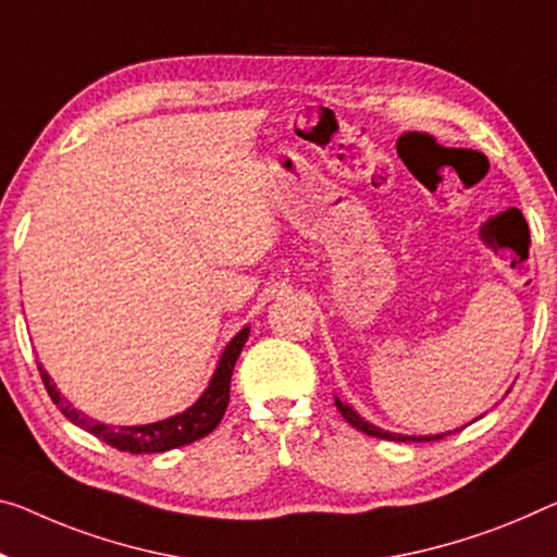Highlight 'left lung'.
Instances as JSON below:
<instances>
[{
  "instance_id": "obj_1",
  "label": "left lung",
  "mask_w": 557,
  "mask_h": 557,
  "mask_svg": "<svg viewBox=\"0 0 557 557\" xmlns=\"http://www.w3.org/2000/svg\"><path fill=\"white\" fill-rule=\"evenodd\" d=\"M336 406L341 410V416L346 418V421L356 428V431H363L366 435H373V438H383V441H438L443 438V435H423V438H413V435H398V433H388V431H381V428L371 425L368 421H363L361 416L356 413L354 408H348L346 404H341V400L336 398Z\"/></svg>"
}]
</instances>
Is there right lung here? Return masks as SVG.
<instances>
[{
    "mask_svg": "<svg viewBox=\"0 0 557 557\" xmlns=\"http://www.w3.org/2000/svg\"><path fill=\"white\" fill-rule=\"evenodd\" d=\"M246 338H249V329H242L236 333L234 341L226 346L224 356H221L219 368H216V373H213L209 388L203 391V396L196 400L189 410H184V413H178L174 418H166V421L149 423V425L114 428V425H104V423L94 421V418L84 416L82 410L72 408L70 400L59 396V391L54 383H51L49 373L41 366H37V368H39L41 383H45L49 398L54 400L57 408L62 410V413L70 418L74 425H79V428H84V431H89L91 435H97L99 441L109 443V446L116 450L164 453V450L186 446V443L203 438V435H209L213 428L221 423V418H224L226 406H228L231 373H234V363H236L238 354H242Z\"/></svg>",
    "mask_w": 557,
    "mask_h": 557,
    "instance_id": "obj_1",
    "label": "right lung"
}]
</instances>
